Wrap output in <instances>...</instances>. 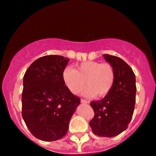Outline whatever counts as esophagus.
Segmentation results:
<instances>
[{"label":"esophagus","mask_w":156,"mask_h":156,"mask_svg":"<svg viewBox=\"0 0 156 156\" xmlns=\"http://www.w3.org/2000/svg\"><path fill=\"white\" fill-rule=\"evenodd\" d=\"M81 103H85V104H87V103H89V101H87V100H86V99H81Z\"/></svg>","instance_id":"1"}]
</instances>
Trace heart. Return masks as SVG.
<instances>
[{"mask_svg":"<svg viewBox=\"0 0 156 156\" xmlns=\"http://www.w3.org/2000/svg\"><path fill=\"white\" fill-rule=\"evenodd\" d=\"M63 82L73 94H78L83 89L82 94L87 97L107 96L114 87L116 73L112 65L108 63L88 60L79 63L75 69L67 66L63 69Z\"/></svg>","mask_w":156,"mask_h":156,"instance_id":"b5f03b06","label":"heart"}]
</instances>
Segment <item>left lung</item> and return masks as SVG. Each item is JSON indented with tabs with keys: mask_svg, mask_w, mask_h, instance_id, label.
<instances>
[{
	"mask_svg": "<svg viewBox=\"0 0 156 156\" xmlns=\"http://www.w3.org/2000/svg\"><path fill=\"white\" fill-rule=\"evenodd\" d=\"M103 56L115 70V83L102 99L90 102L95 115L89 125L93 134L111 137L128 128L134 113L137 88L133 70L123 60L113 55Z\"/></svg>",
	"mask_w": 156,
	"mask_h": 156,
	"instance_id": "8db88e82",
	"label": "left lung"
}]
</instances>
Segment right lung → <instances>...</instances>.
Returning <instances> with one entry per match:
<instances>
[{"label":"right lung","mask_w":156,"mask_h":156,"mask_svg":"<svg viewBox=\"0 0 156 156\" xmlns=\"http://www.w3.org/2000/svg\"><path fill=\"white\" fill-rule=\"evenodd\" d=\"M69 59L46 55L36 60L23 79L22 117L31 134L43 141L64 137L79 97L63 82V69Z\"/></svg>","instance_id":"right-lung-1"}]
</instances>
